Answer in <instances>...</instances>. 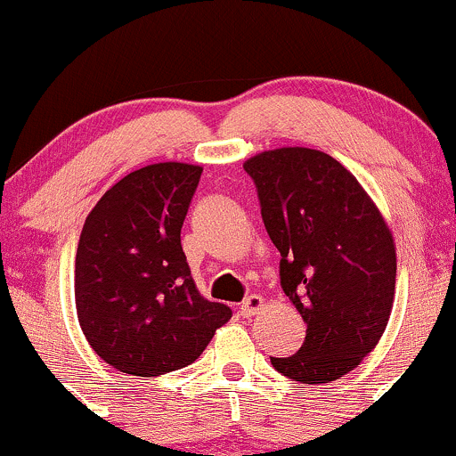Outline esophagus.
<instances>
[{"label":"esophagus","instance_id":"esophagus-1","mask_svg":"<svg viewBox=\"0 0 456 456\" xmlns=\"http://www.w3.org/2000/svg\"><path fill=\"white\" fill-rule=\"evenodd\" d=\"M264 305H265L264 297L257 296V294H253V296H248L242 302V308H240V311H242L244 317H253V315H257L261 308H264Z\"/></svg>","mask_w":456,"mask_h":456}]
</instances>
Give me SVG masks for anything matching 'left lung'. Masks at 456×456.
I'll use <instances>...</instances> for the list:
<instances>
[{
    "label": "left lung",
    "mask_w": 456,
    "mask_h": 456,
    "mask_svg": "<svg viewBox=\"0 0 456 456\" xmlns=\"http://www.w3.org/2000/svg\"><path fill=\"white\" fill-rule=\"evenodd\" d=\"M261 216L281 253V285L306 323L305 345L270 358L302 384L341 379L379 343L392 313L396 246L379 208L337 159L311 148L250 156Z\"/></svg>",
    "instance_id": "1"
}]
</instances>
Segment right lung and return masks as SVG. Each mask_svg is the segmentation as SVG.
<instances>
[{
    "label": "right lung",
    "instance_id": "right-lung-1",
    "mask_svg": "<svg viewBox=\"0 0 456 456\" xmlns=\"http://www.w3.org/2000/svg\"><path fill=\"white\" fill-rule=\"evenodd\" d=\"M203 167L154 162L109 188L83 224L75 305L107 364L154 378L195 362L232 308L197 291L180 232Z\"/></svg>",
    "mask_w": 456,
    "mask_h": 456
}]
</instances>
